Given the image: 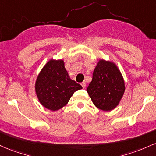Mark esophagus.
<instances>
[{"instance_id": "34e87169", "label": "esophagus", "mask_w": 156, "mask_h": 156, "mask_svg": "<svg viewBox=\"0 0 156 156\" xmlns=\"http://www.w3.org/2000/svg\"><path fill=\"white\" fill-rule=\"evenodd\" d=\"M81 85L83 88H85V86H86V83H85V82H83V83H81Z\"/></svg>"}]
</instances>
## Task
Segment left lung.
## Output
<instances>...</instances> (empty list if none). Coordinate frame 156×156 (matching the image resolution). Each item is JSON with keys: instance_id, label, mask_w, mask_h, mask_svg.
<instances>
[{"instance_id": "obj_1", "label": "left lung", "mask_w": 156, "mask_h": 156, "mask_svg": "<svg viewBox=\"0 0 156 156\" xmlns=\"http://www.w3.org/2000/svg\"><path fill=\"white\" fill-rule=\"evenodd\" d=\"M87 91L99 109L111 111L116 108L125 91V80L116 64L113 61L99 59Z\"/></svg>"}]
</instances>
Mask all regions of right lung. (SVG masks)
I'll list each match as a JSON object with an SVG mask.
<instances>
[{
	"label": "right lung",
	"mask_w": 156,
	"mask_h": 156,
	"mask_svg": "<svg viewBox=\"0 0 156 156\" xmlns=\"http://www.w3.org/2000/svg\"><path fill=\"white\" fill-rule=\"evenodd\" d=\"M82 88L70 77L63 59H49L40 71L34 84L38 101L52 111L66 106L73 93Z\"/></svg>",
	"instance_id": "obj_1"
}]
</instances>
